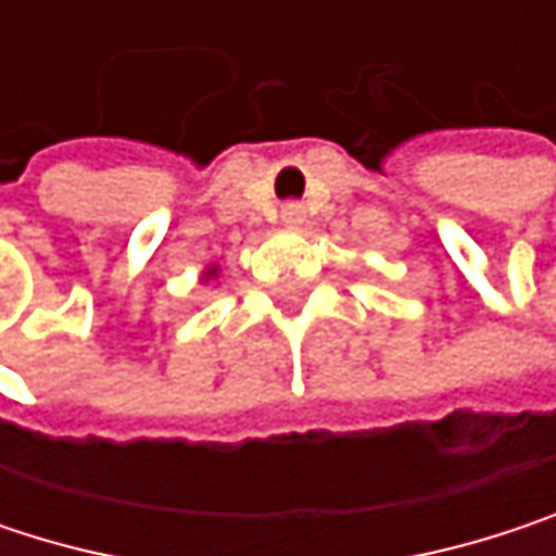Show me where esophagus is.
<instances>
[{"mask_svg": "<svg viewBox=\"0 0 556 556\" xmlns=\"http://www.w3.org/2000/svg\"><path fill=\"white\" fill-rule=\"evenodd\" d=\"M279 218H282L286 228H299V225L305 222V208H302L299 202H286V205L279 208Z\"/></svg>", "mask_w": 556, "mask_h": 556, "instance_id": "1", "label": "esophagus"}]
</instances>
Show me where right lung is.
Wrapping results in <instances>:
<instances>
[{
	"mask_svg": "<svg viewBox=\"0 0 556 556\" xmlns=\"http://www.w3.org/2000/svg\"><path fill=\"white\" fill-rule=\"evenodd\" d=\"M205 277H215V267H212V270H208V274H205Z\"/></svg>",
	"mask_w": 556,
	"mask_h": 556,
	"instance_id": "right-lung-1",
	"label": "right lung"
}]
</instances>
